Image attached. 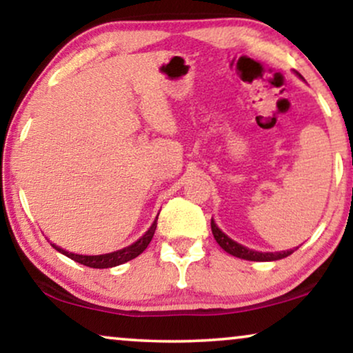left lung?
I'll return each mask as SVG.
<instances>
[{
	"mask_svg": "<svg viewBox=\"0 0 353 353\" xmlns=\"http://www.w3.org/2000/svg\"><path fill=\"white\" fill-rule=\"evenodd\" d=\"M302 77V75H300ZM211 231H213V236L216 242L219 243V247L223 248L224 252H228L229 255H234L237 258H242V260H250V261H274L281 260V258L289 256L294 250H285V252H255L250 250V248L241 245L236 241H232L231 237H228L225 234L221 231V229L216 225V223L211 219Z\"/></svg>",
	"mask_w": 353,
	"mask_h": 353,
	"instance_id": "left-lung-1",
	"label": "left lung"
}]
</instances>
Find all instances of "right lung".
Returning a JSON list of instances; mask_svg holds the SVG:
<instances>
[{
    "instance_id": "add662e5",
    "label": "right lung",
    "mask_w": 353,
    "mask_h": 353,
    "mask_svg": "<svg viewBox=\"0 0 353 353\" xmlns=\"http://www.w3.org/2000/svg\"><path fill=\"white\" fill-rule=\"evenodd\" d=\"M157 219H154L152 228H150L148 231L145 232L137 242H134L132 245L124 247V248H121V250H116V252H111V253H105V255H77V253L64 250V248L54 245V243H51V245H53V248H56V250H58L59 253H63V255L70 258V260L81 263V265H83V266L100 268V270H103V268L119 266V265H122V263L134 260L135 256H139L140 253H142L145 248L148 247V243L152 242V239H153L154 231H157Z\"/></svg>"
}]
</instances>
